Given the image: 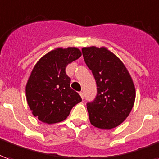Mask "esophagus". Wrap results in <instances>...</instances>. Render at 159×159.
I'll list each match as a JSON object with an SVG mask.
<instances>
[{
    "label": "esophagus",
    "instance_id": "esophagus-1",
    "mask_svg": "<svg viewBox=\"0 0 159 159\" xmlns=\"http://www.w3.org/2000/svg\"><path fill=\"white\" fill-rule=\"evenodd\" d=\"M79 94H80V96H81V98H82L83 99V98H84V93H83V92H80Z\"/></svg>",
    "mask_w": 159,
    "mask_h": 159
}]
</instances>
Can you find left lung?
I'll return each mask as SVG.
<instances>
[{
	"label": "left lung",
	"mask_w": 159,
	"mask_h": 159,
	"mask_svg": "<svg viewBox=\"0 0 159 159\" xmlns=\"http://www.w3.org/2000/svg\"><path fill=\"white\" fill-rule=\"evenodd\" d=\"M82 51L97 83V96L87 107L89 120L102 130L117 127L133 108V80L121 60L106 47H83Z\"/></svg>",
	"instance_id": "obj_1"
}]
</instances>
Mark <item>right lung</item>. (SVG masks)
I'll return each mask as SVG.
<instances>
[{
  "label": "right lung",
  "instance_id": "obj_1",
  "mask_svg": "<svg viewBox=\"0 0 159 159\" xmlns=\"http://www.w3.org/2000/svg\"><path fill=\"white\" fill-rule=\"evenodd\" d=\"M82 56L76 47H58L35 64L26 84V98L34 116L46 124L67 118L70 109L82 98L70 89L66 67Z\"/></svg>",
  "mask_w": 159,
  "mask_h": 159
}]
</instances>
